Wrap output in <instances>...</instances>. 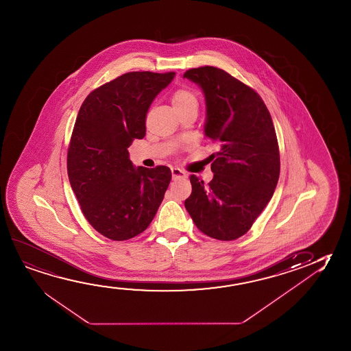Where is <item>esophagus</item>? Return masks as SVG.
Masks as SVG:
<instances>
[{
    "label": "esophagus",
    "mask_w": 351,
    "mask_h": 351,
    "mask_svg": "<svg viewBox=\"0 0 351 351\" xmlns=\"http://www.w3.org/2000/svg\"><path fill=\"white\" fill-rule=\"evenodd\" d=\"M171 173H173V178H184V176H186L184 170H181L180 167H173L171 169Z\"/></svg>",
    "instance_id": "1"
}]
</instances>
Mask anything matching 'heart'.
I'll list each match as a JSON object with an SVG mask.
<instances>
[{"mask_svg":"<svg viewBox=\"0 0 351 351\" xmlns=\"http://www.w3.org/2000/svg\"><path fill=\"white\" fill-rule=\"evenodd\" d=\"M189 103H197V98H195V93L186 90V88H181L173 93V107H180V106H186Z\"/></svg>","mask_w":351,"mask_h":351,"instance_id":"heart-1","label":"heart"}]
</instances>
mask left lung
<instances>
[{
    "mask_svg": "<svg viewBox=\"0 0 351 351\" xmlns=\"http://www.w3.org/2000/svg\"><path fill=\"white\" fill-rule=\"evenodd\" d=\"M184 79L204 93V135L219 146L208 184L191 175L184 206L202 232L233 241L248 232L280 178V151L265 103L253 88L215 66L189 69Z\"/></svg>",
    "mask_w": 351,
    "mask_h": 351,
    "instance_id": "obj_1",
    "label": "left lung"
}]
</instances>
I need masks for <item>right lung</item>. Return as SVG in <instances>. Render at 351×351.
Listing matches in <instances>:
<instances>
[{
	"instance_id": "right-lung-1",
	"label": "right lung",
	"mask_w": 351,
	"mask_h": 351,
	"mask_svg": "<svg viewBox=\"0 0 351 351\" xmlns=\"http://www.w3.org/2000/svg\"><path fill=\"white\" fill-rule=\"evenodd\" d=\"M175 73L132 71L92 91L82 103L68 149V176L97 232L126 241L149 226L171 180L167 167H134L128 148L146 135V115Z\"/></svg>"
}]
</instances>
